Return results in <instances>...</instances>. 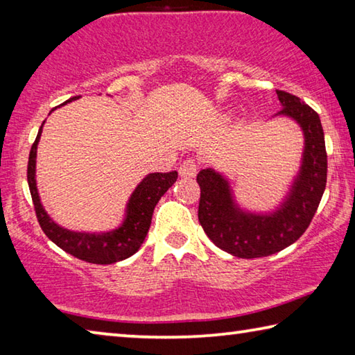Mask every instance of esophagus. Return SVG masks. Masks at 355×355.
<instances>
[{
    "label": "esophagus",
    "mask_w": 355,
    "mask_h": 355,
    "mask_svg": "<svg viewBox=\"0 0 355 355\" xmlns=\"http://www.w3.org/2000/svg\"><path fill=\"white\" fill-rule=\"evenodd\" d=\"M197 169H199V166H197V163H196L194 159H186V161H183L182 166H180L178 173L182 177L192 178V177H196Z\"/></svg>",
    "instance_id": "obj_1"
}]
</instances>
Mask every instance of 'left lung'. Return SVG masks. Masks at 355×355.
<instances>
[{
	"label": "left lung",
	"mask_w": 355,
	"mask_h": 355,
	"mask_svg": "<svg viewBox=\"0 0 355 355\" xmlns=\"http://www.w3.org/2000/svg\"><path fill=\"white\" fill-rule=\"evenodd\" d=\"M282 110L304 133L300 167L284 200L272 211H249L233 196L227 177L211 169L197 173L199 222L219 249L238 258H260L284 250L302 236L326 189L327 153L320 116L296 95L277 91Z\"/></svg>",
	"instance_id": "8db88e82"
}]
</instances>
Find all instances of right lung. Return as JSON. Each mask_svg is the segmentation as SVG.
I'll list each match as a JSON object with an SVG mask.
<instances>
[{"instance_id": "right-lung-1", "label": "right lung", "mask_w": 355, "mask_h": 355, "mask_svg": "<svg viewBox=\"0 0 355 355\" xmlns=\"http://www.w3.org/2000/svg\"><path fill=\"white\" fill-rule=\"evenodd\" d=\"M76 98L80 97L70 98L62 105H67L69 101ZM44 123H42L37 137L33 144L28 161V184L42 230L58 248L87 263L112 264L135 255L147 236L156 203L166 194V191L177 182L178 173L175 171L167 173L155 172L144 177L142 182L136 186L133 194L130 196L122 224L114 228V230L100 233L69 230V228L61 227L50 218V214L45 211L44 205H42L37 191L35 158H37V146Z\"/></svg>"}]
</instances>
